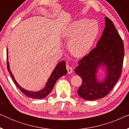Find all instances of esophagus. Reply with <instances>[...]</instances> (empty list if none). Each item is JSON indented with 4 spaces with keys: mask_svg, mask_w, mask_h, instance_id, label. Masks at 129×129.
<instances>
[{
    "mask_svg": "<svg viewBox=\"0 0 129 129\" xmlns=\"http://www.w3.org/2000/svg\"><path fill=\"white\" fill-rule=\"evenodd\" d=\"M66 69H67V70H68V72L69 74L72 73V72H73V69H72V67H70V66H69V65H68V64L66 65Z\"/></svg>",
    "mask_w": 129,
    "mask_h": 129,
    "instance_id": "34e87169",
    "label": "esophagus"
}]
</instances>
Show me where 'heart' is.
Masks as SVG:
<instances>
[{
  "instance_id": "1",
  "label": "heart",
  "mask_w": 129,
  "mask_h": 129,
  "mask_svg": "<svg viewBox=\"0 0 129 129\" xmlns=\"http://www.w3.org/2000/svg\"><path fill=\"white\" fill-rule=\"evenodd\" d=\"M99 33V25L96 20L80 19L69 24L63 31L68 40L70 53L76 57H84L93 46Z\"/></svg>"
}]
</instances>
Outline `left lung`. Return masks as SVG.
Masks as SVG:
<instances>
[{"label": "left lung", "mask_w": 129, "mask_h": 129, "mask_svg": "<svg viewBox=\"0 0 129 129\" xmlns=\"http://www.w3.org/2000/svg\"><path fill=\"white\" fill-rule=\"evenodd\" d=\"M97 46L79 61L75 73L82 79L77 90L80 98L87 100L107 96L120 77L124 59L123 40L110 19L105 18V27ZM106 66L107 76L102 82L96 80L99 67Z\"/></svg>", "instance_id": "left-lung-1"}]
</instances>
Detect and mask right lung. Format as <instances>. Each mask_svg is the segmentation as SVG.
Listing matches in <instances>:
<instances>
[{"label": "right lung", "mask_w": 129, "mask_h": 129, "mask_svg": "<svg viewBox=\"0 0 129 129\" xmlns=\"http://www.w3.org/2000/svg\"><path fill=\"white\" fill-rule=\"evenodd\" d=\"M7 52H8V50H7ZM7 60H8V53H7ZM7 68H8V72H9L10 75L11 76L12 79H13V82L15 83V84L17 86V87L19 88V90L23 94H25L27 97H29V98L38 99H43L46 98L51 92V91L52 90L53 88L54 84H55L57 79L68 73V71H67L66 68V62L64 60L61 61L58 63L57 66H56L55 69L53 71L52 75H50V76L48 79V81H47V83L46 84L45 87L43 89H42L39 91H30L23 89L16 82V81L15 80V78H14L13 75H12L11 71L10 70L9 63L8 61H7Z\"/></svg>", "instance_id": "add662e5"}]
</instances>
